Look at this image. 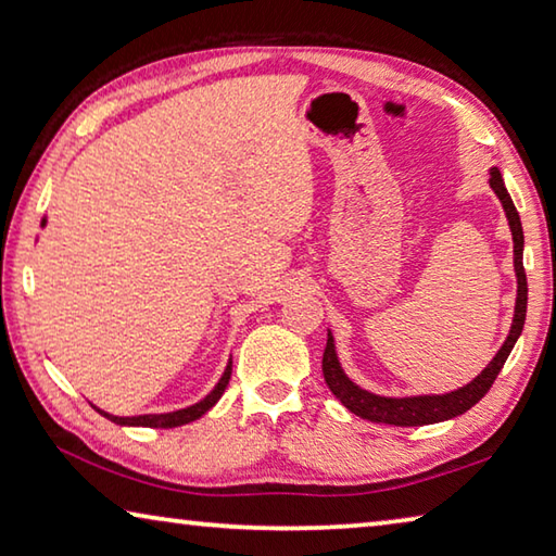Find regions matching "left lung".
Here are the masks:
<instances>
[{"instance_id": "8db88e82", "label": "left lung", "mask_w": 556, "mask_h": 556, "mask_svg": "<svg viewBox=\"0 0 556 556\" xmlns=\"http://www.w3.org/2000/svg\"><path fill=\"white\" fill-rule=\"evenodd\" d=\"M491 188L495 191L497 199L503 203L507 225H510L513 232V252H515V277H517V299H515V316L510 333H507L505 343L501 351L495 353L491 363L485 365L478 378L470 380L464 388L446 394H414V397H382V394H375L363 390L361 384H355L341 368V361H338L333 336L328 331L326 351H324V378L328 390H331L338 400L343 402L345 409H351L357 417L378 421V425H394V427H425V425H437V421L454 419L458 414L468 412L478 400L485 397V392L493 388L497 372L503 370L507 355L517 343V338L522 333L525 326V314H527V277L522 267V248H525V235H522V223L520 215L515 211V203L507 193L505 181L497 168H491Z\"/></svg>"}]
</instances>
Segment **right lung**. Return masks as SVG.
I'll list each match as a JSON object with an SVG mask.
<instances>
[{
	"instance_id": "1",
	"label": "right lung",
	"mask_w": 556,
	"mask_h": 556,
	"mask_svg": "<svg viewBox=\"0 0 556 556\" xmlns=\"http://www.w3.org/2000/svg\"><path fill=\"white\" fill-rule=\"evenodd\" d=\"M46 225V218L41 220V228ZM230 372H232V361H228L225 365V372L220 375V380L215 388L205 394L201 402L191 404V407H184V409H176V412H164V414H139V417H115V414L110 412H102L100 407H96L102 417H108L110 421H115L119 427H152V429H174V427H181L188 425V421H195L201 419L205 412H208L215 402L223 397L225 388H228L230 382Z\"/></svg>"
}]
</instances>
